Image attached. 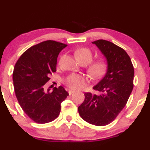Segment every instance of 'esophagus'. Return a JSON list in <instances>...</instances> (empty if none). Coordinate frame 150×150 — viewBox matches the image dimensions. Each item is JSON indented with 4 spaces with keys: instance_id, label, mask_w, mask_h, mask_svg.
I'll return each instance as SVG.
<instances>
[{
    "instance_id": "34e87169",
    "label": "esophagus",
    "mask_w": 150,
    "mask_h": 150,
    "mask_svg": "<svg viewBox=\"0 0 150 150\" xmlns=\"http://www.w3.org/2000/svg\"><path fill=\"white\" fill-rule=\"evenodd\" d=\"M74 92H75L74 90H69V91H68V93H69V95H71L72 93H73Z\"/></svg>"
}]
</instances>
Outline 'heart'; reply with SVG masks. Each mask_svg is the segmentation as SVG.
<instances>
[{
  "instance_id": "b5f03b06",
  "label": "heart",
  "mask_w": 150,
  "mask_h": 150,
  "mask_svg": "<svg viewBox=\"0 0 150 150\" xmlns=\"http://www.w3.org/2000/svg\"><path fill=\"white\" fill-rule=\"evenodd\" d=\"M75 56L81 64H89L87 73L93 78H98L104 75L108 68V61L105 58H99L92 61L93 54L88 47H81L75 51ZM86 78L84 75L76 73H70L65 78L64 83L69 88L73 89H82L86 83Z\"/></svg>"
}]
</instances>
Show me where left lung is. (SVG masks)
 Masks as SVG:
<instances>
[{
	"label": "left lung",
	"mask_w": 150,
	"mask_h": 150,
	"mask_svg": "<svg viewBox=\"0 0 150 150\" xmlns=\"http://www.w3.org/2000/svg\"><path fill=\"white\" fill-rule=\"evenodd\" d=\"M92 43L107 59L108 70L93 88L101 94L84 93V100L78 107V112L86 122L101 127L113 122L127 105L133 88L134 68L124 49L105 40Z\"/></svg>",
	"instance_id": "obj_1"
}]
</instances>
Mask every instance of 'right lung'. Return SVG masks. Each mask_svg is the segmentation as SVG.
Here are the masks:
<instances>
[{
    "mask_svg": "<svg viewBox=\"0 0 150 150\" xmlns=\"http://www.w3.org/2000/svg\"><path fill=\"white\" fill-rule=\"evenodd\" d=\"M67 45L46 40L30 47L19 58L14 68L12 80L18 102L33 122L46 124L59 115L61 103L68 93L63 86L45 92L44 85L57 71V57Z\"/></svg>",
    "mask_w": 150,
    "mask_h": 150,
    "instance_id": "1",
    "label": "right lung"
}]
</instances>
